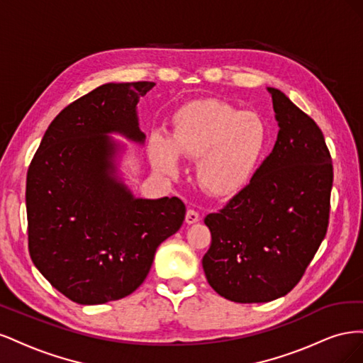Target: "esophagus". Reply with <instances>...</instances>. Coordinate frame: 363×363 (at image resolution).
<instances>
[{
	"instance_id": "obj_1",
	"label": "esophagus",
	"mask_w": 363,
	"mask_h": 363,
	"mask_svg": "<svg viewBox=\"0 0 363 363\" xmlns=\"http://www.w3.org/2000/svg\"><path fill=\"white\" fill-rule=\"evenodd\" d=\"M200 221V215L196 211H194V208H189L188 212H186V223L188 224H195Z\"/></svg>"
}]
</instances>
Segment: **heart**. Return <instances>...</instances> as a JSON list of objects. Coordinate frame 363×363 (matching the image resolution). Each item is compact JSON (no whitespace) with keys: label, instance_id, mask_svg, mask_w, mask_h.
<instances>
[{"label":"heart","instance_id":"heart-1","mask_svg":"<svg viewBox=\"0 0 363 363\" xmlns=\"http://www.w3.org/2000/svg\"><path fill=\"white\" fill-rule=\"evenodd\" d=\"M267 140L268 128L259 115L208 98L184 104L175 113L169 140L152 138L150 157L167 175L179 172L177 157L196 159V182L206 192L223 196L247 184Z\"/></svg>","mask_w":363,"mask_h":363}]
</instances>
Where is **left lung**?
Listing matches in <instances>:
<instances>
[{
  "instance_id": "left-lung-1",
  "label": "left lung",
  "mask_w": 363,
  "mask_h": 363,
  "mask_svg": "<svg viewBox=\"0 0 363 363\" xmlns=\"http://www.w3.org/2000/svg\"><path fill=\"white\" fill-rule=\"evenodd\" d=\"M279 123L271 155L250 183L204 223L208 284L235 303H267L303 277L327 233L333 164L315 121L268 87Z\"/></svg>"
}]
</instances>
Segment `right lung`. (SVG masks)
Returning a JSON list of instances; mask_svg holds the SVG:
<instances>
[{
  "label": "right lung",
  "mask_w": 363,
  "mask_h": 363,
  "mask_svg": "<svg viewBox=\"0 0 363 363\" xmlns=\"http://www.w3.org/2000/svg\"><path fill=\"white\" fill-rule=\"evenodd\" d=\"M152 87L107 83L79 98L54 118L30 163V257L74 303L104 304L135 292L157 247L184 221L177 196L136 199L118 177L123 148L108 135L144 144L136 106Z\"/></svg>",
  "instance_id": "add662e5"
}]
</instances>
